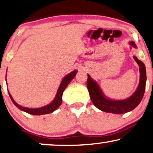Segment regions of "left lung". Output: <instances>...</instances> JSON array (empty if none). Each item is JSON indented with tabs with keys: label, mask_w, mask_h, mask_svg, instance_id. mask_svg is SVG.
Returning <instances> with one entry per match:
<instances>
[{
	"label": "left lung",
	"mask_w": 153,
	"mask_h": 153,
	"mask_svg": "<svg viewBox=\"0 0 153 153\" xmlns=\"http://www.w3.org/2000/svg\"><path fill=\"white\" fill-rule=\"evenodd\" d=\"M129 44L134 48H136V45L134 41H131ZM134 59L139 66V84L134 94L129 98L124 99V100H115L107 98L103 94L98 83L91 79L90 75L88 74V79H87L86 83L87 88L90 94L91 101L99 110L105 112L113 113V114H124L134 110L140 102L143 97L145 89H146L147 79L146 69L143 62L139 60L136 56H134Z\"/></svg>",
	"instance_id": "1"
}]
</instances>
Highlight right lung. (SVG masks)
I'll return each instance as SVG.
<instances>
[{"mask_svg": "<svg viewBox=\"0 0 153 153\" xmlns=\"http://www.w3.org/2000/svg\"><path fill=\"white\" fill-rule=\"evenodd\" d=\"M76 72L77 71L74 70L71 73H69V74H67L66 76H65L64 79H62V81H61L60 85H59L58 90L57 91L56 96H55L54 100H53L50 104L47 105L45 106L41 107V108H25V107L20 106L13 100V97L11 96L10 94L8 92L9 96L10 97L11 100L14 103V105H15L17 108H19L20 110H22L24 112L29 113V114H33V115H41V114H49V113H51L54 112L55 110H56L57 109L59 108V105L62 104V97L63 92H64L65 89L66 88L67 85L70 83V81L74 78L75 76H76Z\"/></svg>", "mask_w": 153, "mask_h": 153, "instance_id": "right-lung-1", "label": "right lung"}]
</instances>
